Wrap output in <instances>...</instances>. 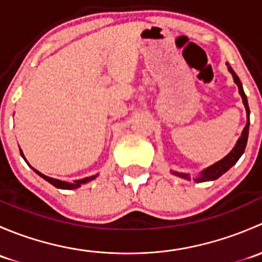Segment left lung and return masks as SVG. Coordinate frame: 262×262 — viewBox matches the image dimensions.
Here are the masks:
<instances>
[{"label": "left lung", "mask_w": 262, "mask_h": 262, "mask_svg": "<svg viewBox=\"0 0 262 262\" xmlns=\"http://www.w3.org/2000/svg\"><path fill=\"white\" fill-rule=\"evenodd\" d=\"M228 70H229V72L232 73V76H233V80H234V82H236V84H237V86H238L239 95H241L242 101H244L245 107H246V113H247V123H246V126H245L244 132H242L241 137H239V139H238V141H237L236 146H234L233 149H232L231 152H229V155H227L226 157L223 158V160L218 161V162L214 163L213 166H210V167H208L207 170L203 171L202 176H200L199 179H196L198 182L216 180V179H218V178H221V176L223 175L224 172H227V171H228L229 168H231L232 166H233L234 163H236L237 161L239 160V157H241V156L244 155L246 144H247L248 128H250V109H248L247 97H246V95H245V92H244V89H242V83H241V81H239L238 76H237L236 73H234V71L232 70V67H229V66H228ZM173 173H175V175H178V176H180V178L189 179V176L185 175V173H179V172H173Z\"/></svg>", "instance_id": "8db88e82"}]
</instances>
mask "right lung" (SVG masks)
<instances>
[{
  "label": "right lung",
  "instance_id": "add662e5",
  "mask_svg": "<svg viewBox=\"0 0 262 262\" xmlns=\"http://www.w3.org/2000/svg\"><path fill=\"white\" fill-rule=\"evenodd\" d=\"M20 153H21V156H23V157H24V153L21 152V149H20ZM24 160H25V157H24ZM25 161H26V160H25ZM33 170L35 171V172L38 173L39 176H41V178H43L44 180H47L48 182H50V184H52V185H54V186L58 187V189H68V190H70V189H76V187L81 186V185L84 184V182H89L90 180H92V179L96 178V176H90V178H84V179H81V180L75 181V184H68V182L57 180V179L48 178V176L43 175V173H40V172H39V171H36L35 168H33Z\"/></svg>",
  "mask_w": 262,
  "mask_h": 262
}]
</instances>
